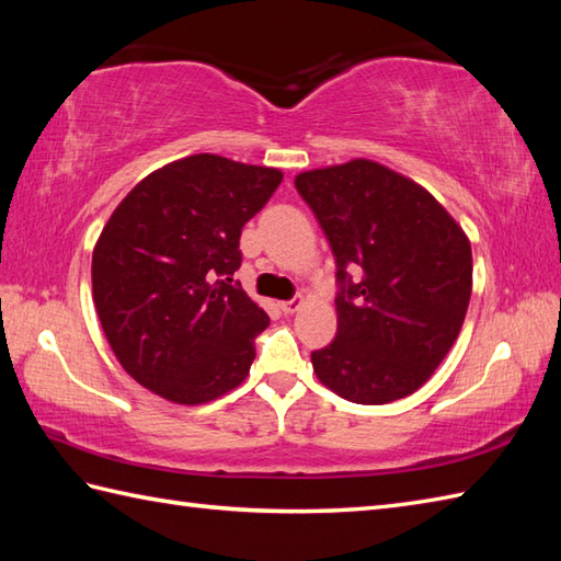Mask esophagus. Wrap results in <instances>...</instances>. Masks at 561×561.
<instances>
[{"instance_id":"obj_1","label":"esophagus","mask_w":561,"mask_h":561,"mask_svg":"<svg viewBox=\"0 0 561 561\" xmlns=\"http://www.w3.org/2000/svg\"><path fill=\"white\" fill-rule=\"evenodd\" d=\"M301 306H304V299H291V301H282V304H279L282 313H287V316H291V313L299 311Z\"/></svg>"}]
</instances>
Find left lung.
<instances>
[{"label": "left lung", "mask_w": 561, "mask_h": 561, "mask_svg": "<svg viewBox=\"0 0 561 561\" xmlns=\"http://www.w3.org/2000/svg\"><path fill=\"white\" fill-rule=\"evenodd\" d=\"M294 185L337 262V335L311 354L318 380L359 404L412 396L468 313V236L428 190L376 161L304 171Z\"/></svg>", "instance_id": "8db88e82"}]
</instances>
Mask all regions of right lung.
I'll list each match as a JSON object with an SVG mask.
<instances>
[{
  "label": "right lung",
  "mask_w": 561,
  "mask_h": 561,
  "mask_svg": "<svg viewBox=\"0 0 561 561\" xmlns=\"http://www.w3.org/2000/svg\"><path fill=\"white\" fill-rule=\"evenodd\" d=\"M279 183V169L195 153L149 173L115 207L93 248V304L139 386L202 404L243 383L270 318L233 282L238 241Z\"/></svg>",
  "instance_id": "obj_1"
}]
</instances>
